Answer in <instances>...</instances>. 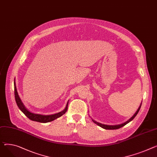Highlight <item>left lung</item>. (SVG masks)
Here are the masks:
<instances>
[{"label":"left lung","mask_w":157,"mask_h":157,"mask_svg":"<svg viewBox=\"0 0 157 157\" xmlns=\"http://www.w3.org/2000/svg\"><path fill=\"white\" fill-rule=\"evenodd\" d=\"M141 105L140 106V107L138 108V110L136 111V113L134 114V116H133L130 119H129V120H128V121H126V122H124V123L121 124L115 125V126H109V125H105V124H102L98 123V122L95 121L93 120V119H92V121H93V122L94 123H95L96 124H97L98 126H100L101 128H103V129H119V128H121L124 126L125 125H126L128 123H129V122H131L136 116V115L138 114V112H139V110H140V108H141Z\"/></svg>","instance_id":"8db88e82"}]
</instances>
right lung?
I'll return each mask as SVG.
<instances>
[{
  "mask_svg": "<svg viewBox=\"0 0 157 157\" xmlns=\"http://www.w3.org/2000/svg\"><path fill=\"white\" fill-rule=\"evenodd\" d=\"M14 96H15V100H16V102L17 103V105L18 106L19 109L22 111V112L25 115V116L29 119L31 121H36V122H41V123H46V122H48L50 121H54L59 117H60V116H62V115L64 114L67 110V107H68V102L67 104L66 105V107L65 108V109L64 110H62V112H60L54 114V115H49V116H43V115H40V114H36V113H31L29 111H28L25 107L24 106L23 103H22L21 100H20L18 93L17 91V89H16V86L15 85V82H14Z\"/></svg>",
  "mask_w": 157,
  "mask_h": 157,
  "instance_id": "right-lung-1",
  "label": "right lung"
}]
</instances>
